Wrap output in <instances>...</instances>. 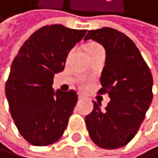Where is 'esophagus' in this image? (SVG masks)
I'll use <instances>...</instances> for the list:
<instances>
[{
	"instance_id": "esophagus-1",
	"label": "esophagus",
	"mask_w": 158,
	"mask_h": 158,
	"mask_svg": "<svg viewBox=\"0 0 158 158\" xmlns=\"http://www.w3.org/2000/svg\"><path fill=\"white\" fill-rule=\"evenodd\" d=\"M83 98V96L82 95H78V100H81Z\"/></svg>"
}]
</instances>
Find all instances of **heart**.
<instances>
[{"label": "heart", "mask_w": 158, "mask_h": 158, "mask_svg": "<svg viewBox=\"0 0 158 158\" xmlns=\"http://www.w3.org/2000/svg\"><path fill=\"white\" fill-rule=\"evenodd\" d=\"M95 47H100V45H99L98 44L91 43V44H89L87 45V50H88V49H92V48H95ZM81 85H82L83 87L85 86V82L82 81V82H81Z\"/></svg>", "instance_id": "obj_1"}]
</instances>
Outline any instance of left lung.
Returning <instances> with one entry per match:
<instances>
[{
    "mask_svg": "<svg viewBox=\"0 0 158 158\" xmlns=\"http://www.w3.org/2000/svg\"><path fill=\"white\" fill-rule=\"evenodd\" d=\"M90 39L106 50L98 93H108L111 101L105 110L93 102L85 124L94 144L118 149L134 138L145 118L152 100V76L136 44L123 33L105 27L88 31L84 40Z\"/></svg>",
    "mask_w": 158,
    "mask_h": 158,
    "instance_id": "obj_1",
    "label": "left lung"
}]
</instances>
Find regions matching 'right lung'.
<instances>
[{
    "label": "right lung",
    "instance_id": "obj_1",
    "mask_svg": "<svg viewBox=\"0 0 158 158\" xmlns=\"http://www.w3.org/2000/svg\"><path fill=\"white\" fill-rule=\"evenodd\" d=\"M86 30L46 25L21 46L6 82L9 112L19 133L33 146L58 141L77 101L75 90L52 88L53 77L64 70L69 51Z\"/></svg>",
    "mask_w": 158,
    "mask_h": 158
}]
</instances>
